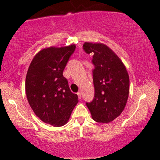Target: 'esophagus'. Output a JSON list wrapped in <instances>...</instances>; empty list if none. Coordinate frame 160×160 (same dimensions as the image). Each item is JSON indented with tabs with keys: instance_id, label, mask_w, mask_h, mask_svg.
Returning <instances> with one entry per match:
<instances>
[{
	"instance_id": "1",
	"label": "esophagus",
	"mask_w": 160,
	"mask_h": 160,
	"mask_svg": "<svg viewBox=\"0 0 160 160\" xmlns=\"http://www.w3.org/2000/svg\"><path fill=\"white\" fill-rule=\"evenodd\" d=\"M77 95H78V98H79V99L82 98V92H77Z\"/></svg>"
}]
</instances>
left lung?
Masks as SVG:
<instances>
[{
  "instance_id": "1",
  "label": "left lung",
  "mask_w": 160,
  "mask_h": 160,
  "mask_svg": "<svg viewBox=\"0 0 160 160\" xmlns=\"http://www.w3.org/2000/svg\"><path fill=\"white\" fill-rule=\"evenodd\" d=\"M84 52L92 53L94 98L86 102L94 121L108 123L125 108L129 95V76L125 65L109 47L103 44L85 42Z\"/></svg>"
}]
</instances>
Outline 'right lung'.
Masks as SVG:
<instances>
[{
	"instance_id": "obj_1",
	"label": "right lung",
	"mask_w": 160,
	"mask_h": 160,
	"mask_svg": "<svg viewBox=\"0 0 160 160\" xmlns=\"http://www.w3.org/2000/svg\"><path fill=\"white\" fill-rule=\"evenodd\" d=\"M76 45L48 47L36 54L26 76L27 100L35 115L54 127L64 125L78 103L63 72Z\"/></svg>"
}]
</instances>
